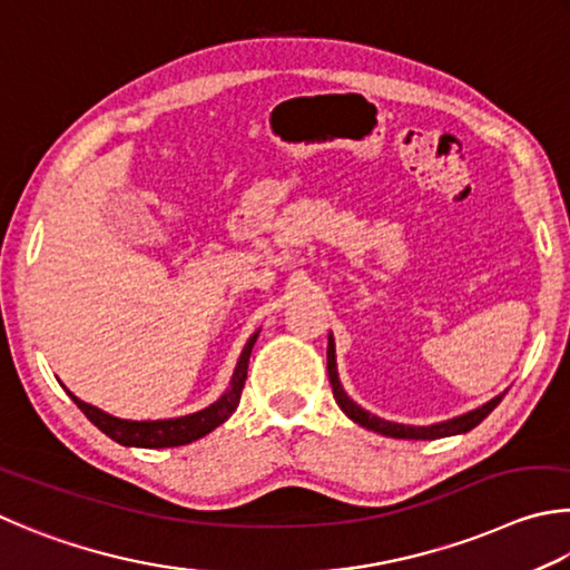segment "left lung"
<instances>
[{
  "mask_svg": "<svg viewBox=\"0 0 570 570\" xmlns=\"http://www.w3.org/2000/svg\"><path fill=\"white\" fill-rule=\"evenodd\" d=\"M327 377H331L333 385V395L335 403L341 405V411L351 417L353 423L367 428V431L381 433L385 438H403V441H435V438H448V435H461L473 431L478 423H483L488 415L493 413V407L503 401V395H495L493 401H488L485 405L475 407V411H468L458 417H451V421L443 423H433V425H403V423H393V421H383L373 413H367L365 407L357 405L351 395L345 393V387L341 385V377H337V363H335V337L333 333L327 335Z\"/></svg>",
  "mask_w": 570,
  "mask_h": 570,
  "instance_id": "left-lung-1",
  "label": "left lung"
}]
</instances>
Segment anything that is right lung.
<instances>
[{"mask_svg":"<svg viewBox=\"0 0 570 570\" xmlns=\"http://www.w3.org/2000/svg\"><path fill=\"white\" fill-rule=\"evenodd\" d=\"M257 333L249 335V341L245 343L243 353L237 357L235 373L229 377L227 391L217 397L215 403H209L207 407L189 415H179V417H165V421H125V417L109 415L99 407L89 405L85 401H79L75 393H69V397L77 403L79 411H82L89 421H92L99 431L105 435L112 438L115 443L127 445V448H177V445H187L193 441H199L207 433H213L217 425H223L229 415L237 411L239 405V395H243L245 387V377H247V363H249V353H253Z\"/></svg>","mask_w":570,"mask_h":570,"instance_id":"obj_1","label":"right lung"}]
</instances>
